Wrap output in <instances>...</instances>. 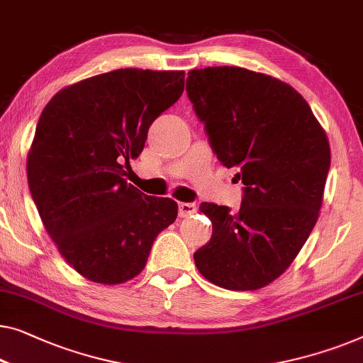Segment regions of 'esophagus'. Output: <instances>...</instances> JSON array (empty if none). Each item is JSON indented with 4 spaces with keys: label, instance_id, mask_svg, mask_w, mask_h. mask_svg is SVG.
<instances>
[{
    "label": "esophagus",
    "instance_id": "obj_1",
    "mask_svg": "<svg viewBox=\"0 0 363 363\" xmlns=\"http://www.w3.org/2000/svg\"><path fill=\"white\" fill-rule=\"evenodd\" d=\"M196 204L194 203H180L178 204V216L180 218H186L190 216V214L196 213Z\"/></svg>",
    "mask_w": 363,
    "mask_h": 363
}]
</instances>
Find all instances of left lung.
I'll return each instance as SVG.
<instances>
[{
    "mask_svg": "<svg viewBox=\"0 0 363 363\" xmlns=\"http://www.w3.org/2000/svg\"><path fill=\"white\" fill-rule=\"evenodd\" d=\"M186 91L218 160L244 183L239 211L201 203L213 235L194 264L225 290H259L291 265L316 224L329 140L306 99L265 73L196 68Z\"/></svg>",
    "mask_w": 363,
    "mask_h": 363,
    "instance_id": "left-lung-1",
    "label": "left lung"
}]
</instances>
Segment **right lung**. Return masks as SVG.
<instances>
[{
  "mask_svg": "<svg viewBox=\"0 0 363 363\" xmlns=\"http://www.w3.org/2000/svg\"><path fill=\"white\" fill-rule=\"evenodd\" d=\"M183 70L119 68L60 90L42 111L28 183L62 257L94 283L139 275L152 244L177 219L170 198L125 182L150 124L182 96Z\"/></svg>",
  "mask_w": 363,
  "mask_h": 363,
  "instance_id": "right-lung-1",
  "label": "right lung"
}]
</instances>
